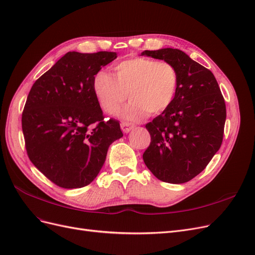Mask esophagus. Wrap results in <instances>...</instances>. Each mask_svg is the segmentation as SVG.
Wrapping results in <instances>:
<instances>
[{
	"label": "esophagus",
	"mask_w": 255,
	"mask_h": 255,
	"mask_svg": "<svg viewBox=\"0 0 255 255\" xmlns=\"http://www.w3.org/2000/svg\"><path fill=\"white\" fill-rule=\"evenodd\" d=\"M120 127H121V129H122V131H124V133H128V131L134 128V126H131V125H129V124H128V122H121L120 124Z\"/></svg>",
	"instance_id": "esophagus-1"
}]
</instances>
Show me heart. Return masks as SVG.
Instances as JSON below:
<instances>
[{
  "instance_id": "obj_1",
  "label": "heart",
  "mask_w": 255,
  "mask_h": 255,
  "mask_svg": "<svg viewBox=\"0 0 255 255\" xmlns=\"http://www.w3.org/2000/svg\"><path fill=\"white\" fill-rule=\"evenodd\" d=\"M179 74L176 67L148 57H131L115 67V76L99 71L93 80V91L100 107L110 115L116 114L126 99L130 101L124 117L140 120L149 112L157 115L167 110L176 98Z\"/></svg>"
}]
</instances>
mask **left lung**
<instances>
[{"instance_id":"left-lung-1","label":"left lung","mask_w":255,"mask_h":255,"mask_svg":"<svg viewBox=\"0 0 255 255\" xmlns=\"http://www.w3.org/2000/svg\"><path fill=\"white\" fill-rule=\"evenodd\" d=\"M141 55L174 65L179 88L172 105L146 124L150 143L147 168L163 182L181 184L198 176L220 149L226 105L210 70L179 49L145 50Z\"/></svg>"}]
</instances>
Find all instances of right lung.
<instances>
[{
	"mask_svg": "<svg viewBox=\"0 0 255 255\" xmlns=\"http://www.w3.org/2000/svg\"><path fill=\"white\" fill-rule=\"evenodd\" d=\"M116 52H68L40 76L22 114L27 155L55 185H89L103 167L109 146L124 136L119 122L105 121L93 91L95 75Z\"/></svg>",
	"mask_w": 255,
	"mask_h": 255,
	"instance_id": "obj_1",
	"label": "right lung"
}]
</instances>
